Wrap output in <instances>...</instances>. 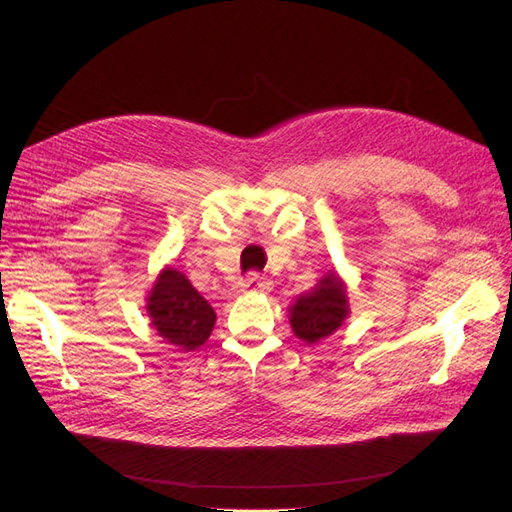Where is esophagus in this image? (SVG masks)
Wrapping results in <instances>:
<instances>
[{"instance_id": "obj_1", "label": "esophagus", "mask_w": 512, "mask_h": 512, "mask_svg": "<svg viewBox=\"0 0 512 512\" xmlns=\"http://www.w3.org/2000/svg\"><path fill=\"white\" fill-rule=\"evenodd\" d=\"M243 292H269L271 290V282H267L265 277H260L256 273H250L241 284Z\"/></svg>"}]
</instances>
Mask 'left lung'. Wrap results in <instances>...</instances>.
Segmentation results:
<instances>
[{
	"label": "left lung",
	"mask_w": 512,
	"mask_h": 512,
	"mask_svg": "<svg viewBox=\"0 0 512 512\" xmlns=\"http://www.w3.org/2000/svg\"><path fill=\"white\" fill-rule=\"evenodd\" d=\"M350 316V301L346 282L335 269L322 275L318 284L299 294L288 307L292 333L305 344H318L333 335Z\"/></svg>",
	"instance_id": "obj_1"
}]
</instances>
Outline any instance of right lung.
<instances>
[{
	"label": "right lung",
	"instance_id": "1",
	"mask_svg": "<svg viewBox=\"0 0 512 512\" xmlns=\"http://www.w3.org/2000/svg\"><path fill=\"white\" fill-rule=\"evenodd\" d=\"M145 303L151 327L179 352L200 348L213 331V307L175 267L166 265L158 273Z\"/></svg>",
	"mask_w": 512,
	"mask_h": 512
}]
</instances>
